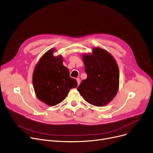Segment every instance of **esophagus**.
I'll return each instance as SVG.
<instances>
[{
	"label": "esophagus",
	"instance_id": "34e87169",
	"mask_svg": "<svg viewBox=\"0 0 153 153\" xmlns=\"http://www.w3.org/2000/svg\"><path fill=\"white\" fill-rule=\"evenodd\" d=\"M76 81H77V83H78V85H79V83H80V79L79 78H76Z\"/></svg>",
	"mask_w": 153,
	"mask_h": 153
}]
</instances>
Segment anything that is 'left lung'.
<instances>
[{"instance_id":"obj_1","label":"left lung","mask_w":153,"mask_h":153,"mask_svg":"<svg viewBox=\"0 0 153 153\" xmlns=\"http://www.w3.org/2000/svg\"><path fill=\"white\" fill-rule=\"evenodd\" d=\"M82 58L88 76L77 89L84 100L95 106L109 103L116 96L119 86V70L114 58L104 49L95 48L92 54Z\"/></svg>"}]
</instances>
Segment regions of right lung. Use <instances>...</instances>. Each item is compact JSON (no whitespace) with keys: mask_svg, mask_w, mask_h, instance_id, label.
<instances>
[{"mask_svg":"<svg viewBox=\"0 0 153 153\" xmlns=\"http://www.w3.org/2000/svg\"><path fill=\"white\" fill-rule=\"evenodd\" d=\"M51 49L42 56L33 74V85L39 100L50 106L65 100L69 90L77 86L76 80L71 78L68 69L63 65L61 56L54 57Z\"/></svg>","mask_w":153,"mask_h":153,"instance_id":"right-lung-1","label":"right lung"}]
</instances>
